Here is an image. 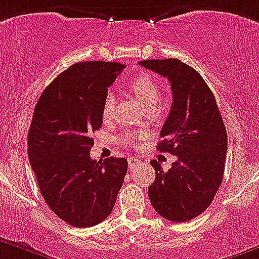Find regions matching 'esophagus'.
<instances>
[{
  "label": "esophagus",
  "instance_id": "1",
  "mask_svg": "<svg viewBox=\"0 0 259 259\" xmlns=\"http://www.w3.org/2000/svg\"><path fill=\"white\" fill-rule=\"evenodd\" d=\"M139 162H141V160H139V158H137V157H130L129 160H127V164H129L130 169H133V167L137 166Z\"/></svg>",
  "mask_w": 259,
  "mask_h": 259
}]
</instances>
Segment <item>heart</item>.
Wrapping results in <instances>:
<instances>
[{"instance_id":"b5f03b06","label":"heart","mask_w":259,"mask_h":259,"mask_svg":"<svg viewBox=\"0 0 259 259\" xmlns=\"http://www.w3.org/2000/svg\"><path fill=\"white\" fill-rule=\"evenodd\" d=\"M127 86H129V89L132 90L133 94L138 98L141 103L147 109H152L157 106L158 101H160V86H158L157 81L151 77L150 74H138L137 77L130 81ZM115 103V95L112 93H108L104 97L103 106H102V116H103V118H108L109 116L112 115ZM137 138L138 137H137L135 133H126L124 135V142L126 144H130V146H134L137 143Z\"/></svg>"}]
</instances>
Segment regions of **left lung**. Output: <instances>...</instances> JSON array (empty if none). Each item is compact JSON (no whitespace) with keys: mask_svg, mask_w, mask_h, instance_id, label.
I'll return each instance as SVG.
<instances>
[{"mask_svg":"<svg viewBox=\"0 0 259 259\" xmlns=\"http://www.w3.org/2000/svg\"><path fill=\"white\" fill-rule=\"evenodd\" d=\"M142 67L166 77L173 103L157 143L160 152L177 156L164 171L151 161L156 179L148 197L162 218L187 222L206 210L222 183L227 133L215 98L197 71L179 59H150Z\"/></svg>","mask_w":259,"mask_h":259,"instance_id":"1","label":"left lung"}]
</instances>
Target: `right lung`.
I'll list each match as a JSON object with an SVG mask.
<instances>
[{"mask_svg":"<svg viewBox=\"0 0 259 259\" xmlns=\"http://www.w3.org/2000/svg\"><path fill=\"white\" fill-rule=\"evenodd\" d=\"M124 68L116 62L76 63L44 90L34 108L29 162L46 204L73 227L106 220L126 176V158L90 157L104 97Z\"/></svg>","mask_w":259,"mask_h":259,"instance_id":"add662e5","label":"right lung"}]
</instances>
